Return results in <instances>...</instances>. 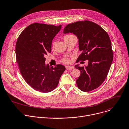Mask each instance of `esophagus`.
Instances as JSON below:
<instances>
[{
  "label": "esophagus",
  "instance_id": "1",
  "mask_svg": "<svg viewBox=\"0 0 129 129\" xmlns=\"http://www.w3.org/2000/svg\"><path fill=\"white\" fill-rule=\"evenodd\" d=\"M66 69L67 70H71V69H74V67L73 66H66Z\"/></svg>",
  "mask_w": 129,
  "mask_h": 129
}]
</instances>
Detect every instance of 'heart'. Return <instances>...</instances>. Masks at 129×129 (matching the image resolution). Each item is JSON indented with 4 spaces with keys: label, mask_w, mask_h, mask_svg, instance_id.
Segmentation results:
<instances>
[{
    "label": "heart",
    "mask_w": 129,
    "mask_h": 129,
    "mask_svg": "<svg viewBox=\"0 0 129 129\" xmlns=\"http://www.w3.org/2000/svg\"><path fill=\"white\" fill-rule=\"evenodd\" d=\"M73 35H67V36H65L64 38V40H66L68 38H69V37H71V36H72ZM62 62L64 63H65V64H67L68 63H69V60L68 59V58H63V59L62 60Z\"/></svg>",
    "instance_id": "1"
}]
</instances>
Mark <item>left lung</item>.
Instances as JSON below:
<instances>
[{"label": "left lung", "instance_id": "obj_1", "mask_svg": "<svg viewBox=\"0 0 129 129\" xmlns=\"http://www.w3.org/2000/svg\"><path fill=\"white\" fill-rule=\"evenodd\" d=\"M63 33H72L78 39L79 48L82 53L76 62L88 60L87 66H75L81 72L76 80L78 88L85 92L98 88L106 79L113 60L108 34L99 25L88 20L68 24Z\"/></svg>", "mask_w": 129, "mask_h": 129}]
</instances>
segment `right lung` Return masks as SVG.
<instances>
[{
  "mask_svg": "<svg viewBox=\"0 0 129 129\" xmlns=\"http://www.w3.org/2000/svg\"><path fill=\"white\" fill-rule=\"evenodd\" d=\"M61 27L34 23L23 30L17 39L15 52L20 72L36 90L48 92L54 89L65 71L62 65L53 67L45 64V57L51 52L52 41Z\"/></svg>",
  "mask_w": 129,
  "mask_h": 129,
  "instance_id": "obj_1",
  "label": "right lung"
}]
</instances>
